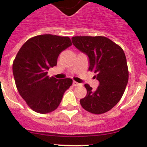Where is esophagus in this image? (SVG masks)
I'll return each instance as SVG.
<instances>
[{"label": "esophagus", "instance_id": "34e87169", "mask_svg": "<svg viewBox=\"0 0 147 147\" xmlns=\"http://www.w3.org/2000/svg\"><path fill=\"white\" fill-rule=\"evenodd\" d=\"M80 85V83L76 82H75V81L73 82V85H74V86H78V85Z\"/></svg>", "mask_w": 147, "mask_h": 147}]
</instances>
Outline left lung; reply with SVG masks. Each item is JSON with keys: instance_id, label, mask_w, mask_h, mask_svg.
Masks as SVG:
<instances>
[{"instance_id": "obj_1", "label": "left lung", "mask_w": 147, "mask_h": 147, "mask_svg": "<svg viewBox=\"0 0 147 147\" xmlns=\"http://www.w3.org/2000/svg\"><path fill=\"white\" fill-rule=\"evenodd\" d=\"M72 42L89 58V71L96 74L99 85L93 90L85 84L87 95L80 99L82 107L93 114L107 112L117 105L128 82L127 59L121 48L107 37H73Z\"/></svg>"}]
</instances>
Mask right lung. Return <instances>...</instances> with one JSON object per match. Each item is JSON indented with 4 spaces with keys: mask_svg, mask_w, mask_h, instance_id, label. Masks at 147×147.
I'll list each match as a JSON object with an SVG mask.
<instances>
[{
    "mask_svg": "<svg viewBox=\"0 0 147 147\" xmlns=\"http://www.w3.org/2000/svg\"><path fill=\"white\" fill-rule=\"evenodd\" d=\"M72 45L68 37L42 34L30 38L13 62L15 85L30 108L45 114L57 108L63 94L72 85L69 78L49 77L48 71L57 65L59 54Z\"/></svg>",
    "mask_w": 147,
    "mask_h": 147,
    "instance_id": "1",
    "label": "right lung"
}]
</instances>
